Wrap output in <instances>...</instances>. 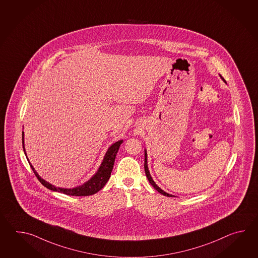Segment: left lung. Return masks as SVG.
<instances>
[{
    "label": "left lung",
    "mask_w": 258,
    "mask_h": 258,
    "mask_svg": "<svg viewBox=\"0 0 258 258\" xmlns=\"http://www.w3.org/2000/svg\"><path fill=\"white\" fill-rule=\"evenodd\" d=\"M222 78V77H221ZM223 79V78H222ZM224 80V79H223ZM144 168H145V172H146V175H147V178L148 179V181L149 182L151 183V185L158 191V192H160L161 195H163L165 197H168V198H171V197H173V196H171L170 194H168V192H164L162 189H160L156 183H155V181H153V179H152V177L150 175V172H149V170H148V155H147V151L145 150V164H144Z\"/></svg>",
    "instance_id": "obj_1"
}]
</instances>
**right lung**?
<instances>
[{
    "label": "right lung",
    "instance_id": "right-lung-1",
    "mask_svg": "<svg viewBox=\"0 0 258 258\" xmlns=\"http://www.w3.org/2000/svg\"><path fill=\"white\" fill-rule=\"evenodd\" d=\"M22 143H23V149L24 152L26 154V150H25V146H24V132H22ZM122 143V140H120L118 142L114 143L110 146L108 151L106 152L104 156V159L102 163L100 165L98 171L95 173V175L89 180V181L85 182L82 185L80 186L75 187V188H70V189H66V188H60V187H55L54 185L50 184L48 181L43 180L41 177H39L38 172L35 170L33 166L29 162V165L31 167V169L33 170L34 173L36 177L39 179V181L42 183V185L48 188L51 191L54 192H62L64 195H68V196H75V197H87V196H91L96 192H99V190H101L104 187L106 182L110 179V173L112 171V168L114 165V161H115L116 154L119 150L120 145ZM27 156V154H26Z\"/></svg>",
    "mask_w": 258,
    "mask_h": 258
}]
</instances>
